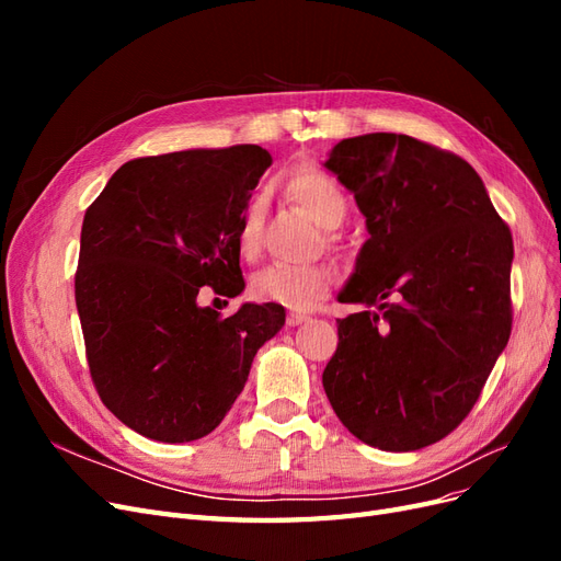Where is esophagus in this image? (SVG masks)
Here are the masks:
<instances>
[{
    "label": "esophagus",
    "instance_id": "34e87169",
    "mask_svg": "<svg viewBox=\"0 0 561 561\" xmlns=\"http://www.w3.org/2000/svg\"><path fill=\"white\" fill-rule=\"evenodd\" d=\"M309 320V316L307 313H301V311H287L285 313V322H287V325H299V322H307Z\"/></svg>",
    "mask_w": 561,
    "mask_h": 561
}]
</instances>
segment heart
<instances>
[{
    "instance_id": "b5f03b06",
    "label": "heart",
    "mask_w": 561,
    "mask_h": 561,
    "mask_svg": "<svg viewBox=\"0 0 561 561\" xmlns=\"http://www.w3.org/2000/svg\"><path fill=\"white\" fill-rule=\"evenodd\" d=\"M287 194L307 208L322 227H339L348 213L346 194L320 168H301L287 180ZM264 222V201L252 198L239 227V250L245 257L260 250ZM334 285V271L328 264H268L250 278V293L266 304H280L285 309H309Z\"/></svg>"
}]
</instances>
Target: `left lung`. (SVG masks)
Masks as SVG:
<instances>
[{
  "mask_svg": "<svg viewBox=\"0 0 561 561\" xmlns=\"http://www.w3.org/2000/svg\"><path fill=\"white\" fill-rule=\"evenodd\" d=\"M367 219L369 239L339 301L322 386L369 447L414 451L470 414L513 330V233L480 175L410 135L342 140L325 161Z\"/></svg>",
  "mask_w": 561,
  "mask_h": 561,
  "instance_id": "1",
  "label": "left lung"
}]
</instances>
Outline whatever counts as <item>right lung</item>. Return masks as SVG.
<instances>
[{"label":"right lung","mask_w":561,"mask_h":561,"mask_svg":"<svg viewBox=\"0 0 561 561\" xmlns=\"http://www.w3.org/2000/svg\"><path fill=\"white\" fill-rule=\"evenodd\" d=\"M271 165L260 145L124 163L83 215L75 299L93 386L128 428L159 443L208 435L243 390L280 304L222 318L203 285L243 293L239 227Z\"/></svg>","instance_id":"add662e5"}]
</instances>
